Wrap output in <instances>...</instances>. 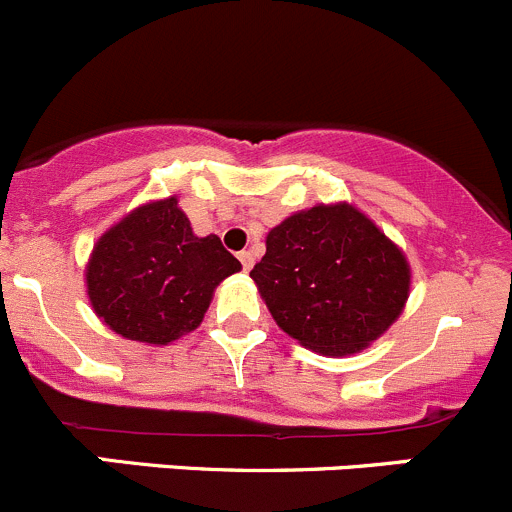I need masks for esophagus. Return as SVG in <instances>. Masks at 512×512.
<instances>
[{"label": "esophagus", "mask_w": 512, "mask_h": 512, "mask_svg": "<svg viewBox=\"0 0 512 512\" xmlns=\"http://www.w3.org/2000/svg\"><path fill=\"white\" fill-rule=\"evenodd\" d=\"M238 259H241L243 271H251V266H253V253L251 251H241V253H238Z\"/></svg>", "instance_id": "1"}]
</instances>
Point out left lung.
<instances>
[{
    "mask_svg": "<svg viewBox=\"0 0 512 512\" xmlns=\"http://www.w3.org/2000/svg\"><path fill=\"white\" fill-rule=\"evenodd\" d=\"M251 279L291 339L324 357H347L405 311L412 269L367 213L319 203L271 228Z\"/></svg>",
    "mask_w": 512,
    "mask_h": 512,
    "instance_id": "8db88e82",
    "label": "left lung"
}]
</instances>
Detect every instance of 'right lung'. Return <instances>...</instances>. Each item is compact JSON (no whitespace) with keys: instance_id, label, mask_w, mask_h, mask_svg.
<instances>
[{"instance_id":"right-lung-1","label":"right lung","mask_w":512,"mask_h":512,"mask_svg":"<svg viewBox=\"0 0 512 512\" xmlns=\"http://www.w3.org/2000/svg\"><path fill=\"white\" fill-rule=\"evenodd\" d=\"M238 271L221 238L196 236L178 196H168L133 208L97 238L85 286L107 329L165 347L201 326L216 286Z\"/></svg>"}]
</instances>
